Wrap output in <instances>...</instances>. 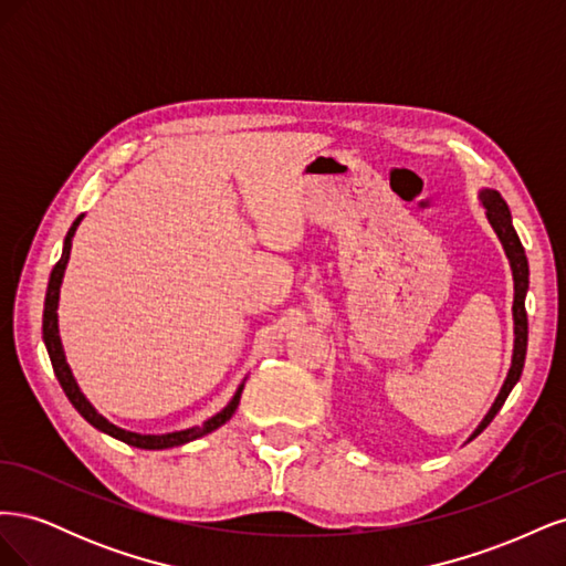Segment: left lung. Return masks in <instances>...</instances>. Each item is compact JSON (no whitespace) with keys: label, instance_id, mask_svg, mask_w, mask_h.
Listing matches in <instances>:
<instances>
[{"label":"left lung","instance_id":"left-lung-1","mask_svg":"<svg viewBox=\"0 0 566 566\" xmlns=\"http://www.w3.org/2000/svg\"><path fill=\"white\" fill-rule=\"evenodd\" d=\"M479 202H482L484 214L489 219V224L493 229V233L499 235V241L503 245V252L510 262V271H512V281H515V300H512V321H515V345H512V361H510V370L507 378L499 391V397L491 403L489 413L484 416V420L476 424V430L470 434L468 441H472L476 434H482L486 430V424L495 418V413L503 408L507 394L512 391V387L517 385L522 368H524V358H526V337H528V323H526V310H524V300H526V290H528V262L526 254L522 248L520 235L512 227V214L507 202L501 198V193L495 188H482L479 191Z\"/></svg>","mask_w":566,"mask_h":566}]
</instances>
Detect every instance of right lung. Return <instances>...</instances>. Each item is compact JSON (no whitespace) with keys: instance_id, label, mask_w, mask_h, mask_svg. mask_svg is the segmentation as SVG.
<instances>
[{"instance_id":"add662e5","label":"right lung","mask_w":566,"mask_h":566,"mask_svg":"<svg viewBox=\"0 0 566 566\" xmlns=\"http://www.w3.org/2000/svg\"><path fill=\"white\" fill-rule=\"evenodd\" d=\"M84 219V214H80L73 227L67 229V235L63 241V252H61V260L59 264L54 266V271H51L49 276V285H46V297H44V318H42V339H44V347H46V354L51 358V366H54V373H56V380L61 382L65 397L71 399V403L75 406L77 413L87 420L92 427H96L98 432H104L113 439H119L129 443V447H136V449H146V451H163V449H172V447H184V443L193 441V439H200L205 434H210L214 430H219L221 424L229 422L231 416L235 413L238 408V401H241V394H243V387H245V380L238 385L235 394L231 397V401L219 410L217 416L208 418L202 424H196V427H188V430H179V432H167V434H139V432H129V430H123V427L113 424L108 418H104L98 413V410L92 406V401L84 397L75 375L71 370V366H67L65 361V352H63V342H61V333H59V297H61V283H63V276H65V266H67V260H71V248H73V235L80 227V221Z\"/></svg>"}]
</instances>
